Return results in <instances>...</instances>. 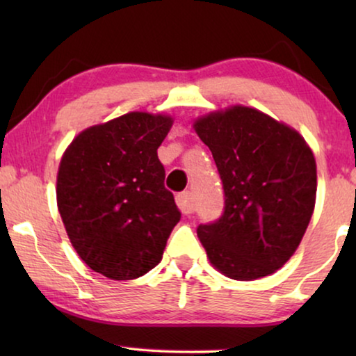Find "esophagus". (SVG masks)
<instances>
[{"label":"esophagus","instance_id":"34e87169","mask_svg":"<svg viewBox=\"0 0 356 356\" xmlns=\"http://www.w3.org/2000/svg\"><path fill=\"white\" fill-rule=\"evenodd\" d=\"M177 204L178 207L181 209L183 213H191L194 211V204H193V197L189 191H183L177 196Z\"/></svg>","mask_w":356,"mask_h":356}]
</instances>
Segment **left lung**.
<instances>
[{
	"mask_svg": "<svg viewBox=\"0 0 356 356\" xmlns=\"http://www.w3.org/2000/svg\"><path fill=\"white\" fill-rule=\"evenodd\" d=\"M193 128L211 149L225 193L223 216L197 228L209 261L233 280L274 274L313 216V150L295 128L245 105L199 116Z\"/></svg>",
	"mask_w": 356,
	"mask_h": 356,
	"instance_id": "1",
	"label": "left lung"
}]
</instances>
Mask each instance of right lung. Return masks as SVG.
<instances>
[{
  "label": "right lung",
  "mask_w": 356,
  "mask_h": 356,
  "mask_svg": "<svg viewBox=\"0 0 356 356\" xmlns=\"http://www.w3.org/2000/svg\"><path fill=\"white\" fill-rule=\"evenodd\" d=\"M172 124L170 115L129 111L81 131L61 157L56 204L67 238L111 280L152 270L181 218L157 157Z\"/></svg>",
  "instance_id": "1"
}]
</instances>
